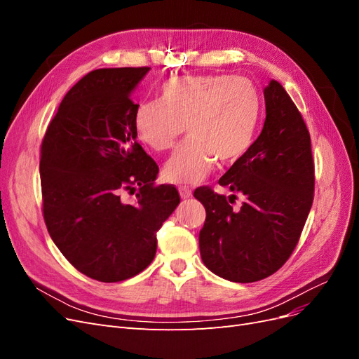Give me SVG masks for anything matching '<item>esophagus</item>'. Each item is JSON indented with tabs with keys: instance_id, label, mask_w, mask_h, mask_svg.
Instances as JSON below:
<instances>
[{
	"instance_id": "34e87169",
	"label": "esophagus",
	"mask_w": 359,
	"mask_h": 359,
	"mask_svg": "<svg viewBox=\"0 0 359 359\" xmlns=\"http://www.w3.org/2000/svg\"><path fill=\"white\" fill-rule=\"evenodd\" d=\"M178 191H180L181 199H190V198H191V190H190L189 187L181 186V187L178 189Z\"/></svg>"
}]
</instances>
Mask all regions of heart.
Masks as SVG:
<instances>
[{
	"label": "heart",
	"mask_w": 359,
	"mask_h": 359,
	"mask_svg": "<svg viewBox=\"0 0 359 359\" xmlns=\"http://www.w3.org/2000/svg\"><path fill=\"white\" fill-rule=\"evenodd\" d=\"M260 115L256 86L229 74L182 76L161 85L158 100L139 103L136 135L154 151L175 145L187 126L190 137L166 163L172 182L193 184L211 172L215 160L232 163L252 147Z\"/></svg>",
	"instance_id": "b5f03b06"
}]
</instances>
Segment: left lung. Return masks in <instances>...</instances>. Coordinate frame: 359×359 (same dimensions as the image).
I'll return each instance as SVG.
<instances>
[{
    "mask_svg": "<svg viewBox=\"0 0 359 359\" xmlns=\"http://www.w3.org/2000/svg\"><path fill=\"white\" fill-rule=\"evenodd\" d=\"M266 118L259 137L219 180L232 194L194 190L205 206L201 257L214 274L253 283L285 265L306 224L314 191L310 133L286 90L269 81L264 90ZM245 196L240 210L230 205Z\"/></svg>",
    "mask_w": 359,
    "mask_h": 359,
    "instance_id": "left-lung-1",
    "label": "left lung"
}]
</instances>
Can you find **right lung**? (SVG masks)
<instances>
[{"label": "right lung", "instance_id": "1", "mask_svg": "<svg viewBox=\"0 0 359 359\" xmlns=\"http://www.w3.org/2000/svg\"><path fill=\"white\" fill-rule=\"evenodd\" d=\"M149 67L99 69L64 97L40 149L43 217L52 241L82 274L103 283L153 262L157 231L180 203L154 186L157 163L136 142L130 99ZM138 190L135 203L123 199Z\"/></svg>", "mask_w": 359, "mask_h": 359}]
</instances>
